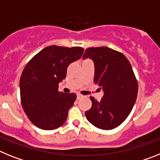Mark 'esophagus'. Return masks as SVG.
Instances as JSON below:
<instances>
[{
	"instance_id": "34e87169",
	"label": "esophagus",
	"mask_w": 160,
	"mask_h": 160,
	"mask_svg": "<svg viewBox=\"0 0 160 160\" xmlns=\"http://www.w3.org/2000/svg\"><path fill=\"white\" fill-rule=\"evenodd\" d=\"M84 97V96L83 95H81V94H80V93H77V99H80V98H82V97Z\"/></svg>"
}]
</instances>
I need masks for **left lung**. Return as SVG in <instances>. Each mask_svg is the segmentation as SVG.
I'll use <instances>...</instances> for the list:
<instances>
[{
	"instance_id": "8db88e82",
	"label": "left lung",
	"mask_w": 160,
	"mask_h": 160,
	"mask_svg": "<svg viewBox=\"0 0 160 160\" xmlns=\"http://www.w3.org/2000/svg\"><path fill=\"white\" fill-rule=\"evenodd\" d=\"M94 62V82L104 91L100 101L90 97L92 107L86 111L88 122L101 130L120 126L131 112L138 95V82L130 62L119 51L106 47H88L83 59Z\"/></svg>"
}]
</instances>
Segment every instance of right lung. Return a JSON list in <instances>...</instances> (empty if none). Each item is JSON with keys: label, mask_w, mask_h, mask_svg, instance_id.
Listing matches in <instances>:
<instances>
[{"label": "right lung", "mask_w": 160, "mask_h": 160, "mask_svg": "<svg viewBox=\"0 0 160 160\" xmlns=\"http://www.w3.org/2000/svg\"><path fill=\"white\" fill-rule=\"evenodd\" d=\"M83 52L80 47L50 46L26 65L20 79L21 102L34 126L51 130L65 122L76 95L59 92V83L66 78L68 65L80 59Z\"/></svg>", "instance_id": "obj_1"}]
</instances>
